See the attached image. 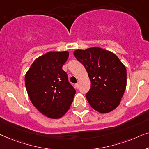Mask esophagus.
Wrapping results in <instances>:
<instances>
[{
    "mask_svg": "<svg viewBox=\"0 0 149 149\" xmlns=\"http://www.w3.org/2000/svg\"><path fill=\"white\" fill-rule=\"evenodd\" d=\"M75 87H76V88H79V83H76V84H75Z\"/></svg>",
    "mask_w": 149,
    "mask_h": 149,
    "instance_id": "34e87169",
    "label": "esophagus"
}]
</instances>
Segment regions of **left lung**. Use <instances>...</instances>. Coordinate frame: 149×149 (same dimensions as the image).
I'll list each match as a JSON object with an SVG mask.
<instances>
[{
  "mask_svg": "<svg viewBox=\"0 0 149 149\" xmlns=\"http://www.w3.org/2000/svg\"><path fill=\"white\" fill-rule=\"evenodd\" d=\"M91 80L86 94L90 106L100 113L110 112L120 104L127 84L125 67L114 53L94 47L73 52Z\"/></svg>",
  "mask_w": 149,
  "mask_h": 149,
  "instance_id": "obj_1",
  "label": "left lung"
}]
</instances>
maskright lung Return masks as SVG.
Listing matches in <instances>:
<instances>
[{"label":"right lung","instance_id":"add662e5","mask_svg":"<svg viewBox=\"0 0 149 149\" xmlns=\"http://www.w3.org/2000/svg\"><path fill=\"white\" fill-rule=\"evenodd\" d=\"M68 57L67 51L49 52L37 58L26 73V88L32 104L49 118L62 117L76 94L62 69Z\"/></svg>","mask_w":149,"mask_h":149}]
</instances>
